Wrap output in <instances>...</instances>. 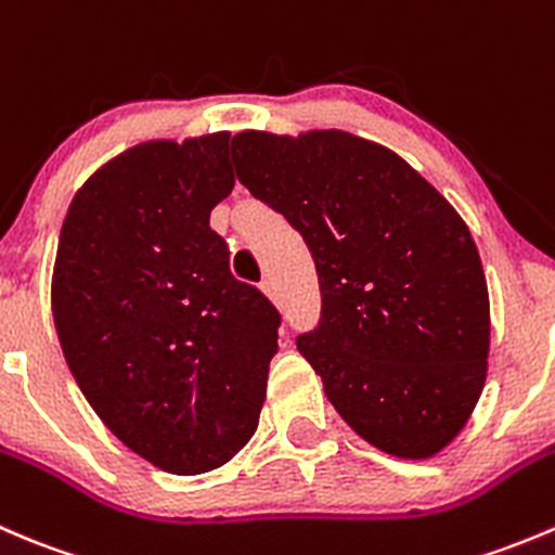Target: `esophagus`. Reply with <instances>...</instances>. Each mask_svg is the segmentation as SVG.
Masks as SVG:
<instances>
[{"instance_id": "1", "label": "esophagus", "mask_w": 555, "mask_h": 555, "mask_svg": "<svg viewBox=\"0 0 555 555\" xmlns=\"http://www.w3.org/2000/svg\"><path fill=\"white\" fill-rule=\"evenodd\" d=\"M261 291H264L270 299H275V283H272V278H264L261 280Z\"/></svg>"}]
</instances>
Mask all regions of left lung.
<instances>
[{"mask_svg":"<svg viewBox=\"0 0 555 555\" xmlns=\"http://www.w3.org/2000/svg\"><path fill=\"white\" fill-rule=\"evenodd\" d=\"M237 180L301 234L321 318L296 348L345 424L426 459L486 380L488 288L472 234L404 158L348 131L232 137Z\"/></svg>","mask_w":555,"mask_h":555,"instance_id":"obj_1","label":"left lung"}]
</instances>
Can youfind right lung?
Returning a JSON list of instances; mask_svg holds the SVG:
<instances>
[{"mask_svg": "<svg viewBox=\"0 0 555 555\" xmlns=\"http://www.w3.org/2000/svg\"><path fill=\"white\" fill-rule=\"evenodd\" d=\"M234 189L229 134L145 142L75 194L53 321L109 431L162 469L227 464L259 424L278 307L229 270L210 210Z\"/></svg>", "mask_w": 555, "mask_h": 555, "instance_id": "add662e5", "label": "right lung"}]
</instances>
